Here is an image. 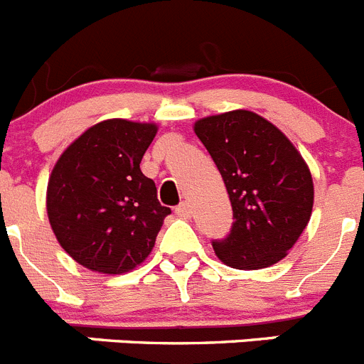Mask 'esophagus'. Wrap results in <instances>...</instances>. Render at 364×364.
I'll use <instances>...</instances> for the list:
<instances>
[{"label": "esophagus", "mask_w": 364, "mask_h": 364, "mask_svg": "<svg viewBox=\"0 0 364 364\" xmlns=\"http://www.w3.org/2000/svg\"><path fill=\"white\" fill-rule=\"evenodd\" d=\"M175 213L176 217L180 218H189L191 217V205H189L188 202H182V204H178L175 208Z\"/></svg>", "instance_id": "34e87169"}]
</instances>
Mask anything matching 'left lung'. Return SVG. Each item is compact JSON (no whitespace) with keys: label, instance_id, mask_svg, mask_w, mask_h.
Here are the masks:
<instances>
[{"label":"left lung","instance_id":"left-lung-1","mask_svg":"<svg viewBox=\"0 0 364 364\" xmlns=\"http://www.w3.org/2000/svg\"><path fill=\"white\" fill-rule=\"evenodd\" d=\"M230 195L233 226L215 253L237 269H260L284 259L306 228L314 182L294 144L252 111H231L195 124Z\"/></svg>","mask_w":364,"mask_h":364}]
</instances>
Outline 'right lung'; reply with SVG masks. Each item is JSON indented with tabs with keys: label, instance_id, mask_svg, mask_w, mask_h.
Returning <instances> with one entry per match:
<instances>
[{
	"label": "right lung",
	"instance_id": "1",
	"mask_svg": "<svg viewBox=\"0 0 364 364\" xmlns=\"http://www.w3.org/2000/svg\"><path fill=\"white\" fill-rule=\"evenodd\" d=\"M156 125L105 120L60 156L47 186V215L58 242L78 264L125 273L146 260L171 213L140 171Z\"/></svg>",
	"mask_w": 364,
	"mask_h": 364
}]
</instances>
